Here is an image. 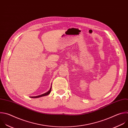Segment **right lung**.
Segmentation results:
<instances>
[{
  "label": "right lung",
  "instance_id": "obj_1",
  "mask_svg": "<svg viewBox=\"0 0 128 128\" xmlns=\"http://www.w3.org/2000/svg\"><path fill=\"white\" fill-rule=\"evenodd\" d=\"M51 90H52V87L50 88V90L48 91V92H47L46 93H44V94H42V95H39V96H32V97H32V98H38V97H42V96H46V95H48L50 93V92H51Z\"/></svg>",
  "mask_w": 128,
  "mask_h": 128
}]
</instances>
